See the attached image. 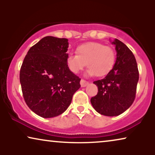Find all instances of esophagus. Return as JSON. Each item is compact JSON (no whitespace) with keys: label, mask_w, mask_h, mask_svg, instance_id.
Instances as JSON below:
<instances>
[{"label":"esophagus","mask_w":155,"mask_h":155,"mask_svg":"<svg viewBox=\"0 0 155 155\" xmlns=\"http://www.w3.org/2000/svg\"><path fill=\"white\" fill-rule=\"evenodd\" d=\"M88 84H89V82L87 81H86V80H82V79L80 80V84H81L82 87H86Z\"/></svg>","instance_id":"1"}]
</instances>
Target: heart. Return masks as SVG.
I'll return each instance as SVG.
<instances>
[{
    "instance_id": "b5f03b06",
    "label": "heart",
    "mask_w": 155,
    "mask_h": 155,
    "mask_svg": "<svg viewBox=\"0 0 155 155\" xmlns=\"http://www.w3.org/2000/svg\"><path fill=\"white\" fill-rule=\"evenodd\" d=\"M116 63V53L110 46L97 42H88L78 46L76 54H69L66 58L68 68L77 74L87 66V75L102 77L113 69Z\"/></svg>"
}]
</instances>
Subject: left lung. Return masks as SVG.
I'll return each instance as SVG.
<instances>
[{
    "label": "left lung",
    "mask_w": 155,
    "mask_h": 155,
    "mask_svg": "<svg viewBox=\"0 0 155 155\" xmlns=\"http://www.w3.org/2000/svg\"><path fill=\"white\" fill-rule=\"evenodd\" d=\"M116 60L113 69L103 79L93 83L98 93L91 98L94 109L101 115L118 116L132 105L135 98L139 72L132 51L122 41L115 39Z\"/></svg>",
    "instance_id": "1"
}]
</instances>
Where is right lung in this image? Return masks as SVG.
<instances>
[{"label": "right lung", "mask_w": 155, "mask_h": 155, "mask_svg": "<svg viewBox=\"0 0 155 155\" xmlns=\"http://www.w3.org/2000/svg\"><path fill=\"white\" fill-rule=\"evenodd\" d=\"M68 39L45 37L29 48L20 81L27 105L41 117L53 118L68 109L80 78L68 68Z\"/></svg>", "instance_id": "obj_1"}]
</instances>
